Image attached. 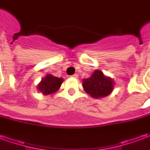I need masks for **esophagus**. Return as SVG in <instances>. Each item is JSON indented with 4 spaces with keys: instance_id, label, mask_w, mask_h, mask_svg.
<instances>
[{
    "instance_id": "34e87169",
    "label": "esophagus",
    "mask_w": 150,
    "mask_h": 150,
    "mask_svg": "<svg viewBox=\"0 0 150 150\" xmlns=\"http://www.w3.org/2000/svg\"><path fill=\"white\" fill-rule=\"evenodd\" d=\"M71 78H74V79H77L78 78V75H77V74H75V75H71Z\"/></svg>"
}]
</instances>
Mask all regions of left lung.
<instances>
[{
    "label": "left lung",
    "instance_id": "left-lung-1",
    "mask_svg": "<svg viewBox=\"0 0 150 150\" xmlns=\"http://www.w3.org/2000/svg\"><path fill=\"white\" fill-rule=\"evenodd\" d=\"M83 88L84 91L95 99L108 96L114 88L112 79L104 75L100 70H96L88 79H83Z\"/></svg>",
    "mask_w": 150,
    "mask_h": 150
}]
</instances>
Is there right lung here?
Wrapping results in <instances>:
<instances>
[{
  "instance_id": "right-lung-1",
  "label": "right lung",
  "mask_w": 150,
  "mask_h": 150,
  "mask_svg": "<svg viewBox=\"0 0 150 150\" xmlns=\"http://www.w3.org/2000/svg\"><path fill=\"white\" fill-rule=\"evenodd\" d=\"M62 82V78L54 77L52 75L48 74L42 79L41 82L38 84L37 89L44 96L54 94L61 87Z\"/></svg>"
}]
</instances>
